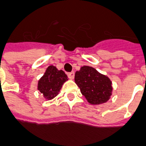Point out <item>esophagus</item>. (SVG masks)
I'll return each mask as SVG.
<instances>
[{
    "label": "esophagus",
    "instance_id": "esophagus-1",
    "mask_svg": "<svg viewBox=\"0 0 146 146\" xmlns=\"http://www.w3.org/2000/svg\"><path fill=\"white\" fill-rule=\"evenodd\" d=\"M68 77L70 78V79H73L74 77V72H69L68 74Z\"/></svg>",
    "mask_w": 146,
    "mask_h": 146
}]
</instances>
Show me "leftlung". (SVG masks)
Listing matches in <instances>:
<instances>
[{"instance_id":"8db88e82","label":"left lung","mask_w":146,"mask_h":146,"mask_svg":"<svg viewBox=\"0 0 146 146\" xmlns=\"http://www.w3.org/2000/svg\"><path fill=\"white\" fill-rule=\"evenodd\" d=\"M74 81L88 102L92 105L106 102L111 95V82L94 68L83 66L75 72Z\"/></svg>"}]
</instances>
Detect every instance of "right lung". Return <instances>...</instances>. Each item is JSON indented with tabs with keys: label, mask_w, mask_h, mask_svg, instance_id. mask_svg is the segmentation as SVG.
Listing matches in <instances>:
<instances>
[{
	"label": "right lung",
	"mask_w": 146,
	"mask_h": 146,
	"mask_svg": "<svg viewBox=\"0 0 146 146\" xmlns=\"http://www.w3.org/2000/svg\"><path fill=\"white\" fill-rule=\"evenodd\" d=\"M68 76L62 70L58 71L54 66H49L38 82V88L47 99L54 98L63 85Z\"/></svg>",
	"instance_id": "right-lung-1"
}]
</instances>
